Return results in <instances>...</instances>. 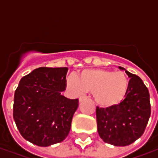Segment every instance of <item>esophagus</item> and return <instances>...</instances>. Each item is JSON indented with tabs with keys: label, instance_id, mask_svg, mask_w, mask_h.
I'll return each instance as SVG.
<instances>
[{
	"label": "esophagus",
	"instance_id": "obj_1",
	"mask_svg": "<svg viewBox=\"0 0 158 158\" xmlns=\"http://www.w3.org/2000/svg\"><path fill=\"white\" fill-rule=\"evenodd\" d=\"M87 98H88V97H87L86 96H80L79 100V102H82L83 100H85L87 99Z\"/></svg>",
	"mask_w": 158,
	"mask_h": 158
}]
</instances>
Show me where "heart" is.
<instances>
[{
  "instance_id": "heart-1",
  "label": "heart",
  "mask_w": 158,
  "mask_h": 158,
  "mask_svg": "<svg viewBox=\"0 0 158 158\" xmlns=\"http://www.w3.org/2000/svg\"><path fill=\"white\" fill-rule=\"evenodd\" d=\"M66 85L73 96L92 92L97 105L112 107L118 105L125 98L129 89V79L123 72H114L105 69H85L79 77L69 74Z\"/></svg>"
}]
</instances>
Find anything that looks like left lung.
I'll list each match as a JSON object with an SVG mask.
<instances>
[{
    "label": "left lung",
    "instance_id": "1",
    "mask_svg": "<svg viewBox=\"0 0 158 158\" xmlns=\"http://www.w3.org/2000/svg\"><path fill=\"white\" fill-rule=\"evenodd\" d=\"M130 78L125 98L112 107H96L97 131L104 142L116 146H129L142 135L151 116L148 89L139 76L128 72Z\"/></svg>",
    "mask_w": 158,
    "mask_h": 158
}]
</instances>
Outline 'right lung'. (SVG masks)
<instances>
[{
	"mask_svg": "<svg viewBox=\"0 0 158 158\" xmlns=\"http://www.w3.org/2000/svg\"><path fill=\"white\" fill-rule=\"evenodd\" d=\"M68 68H39L23 77L14 94L13 118L21 135L39 146L62 141L69 135L78 99L62 96Z\"/></svg>",
	"mask_w": 158,
	"mask_h": 158,
	"instance_id": "1",
	"label": "right lung"
}]
</instances>
